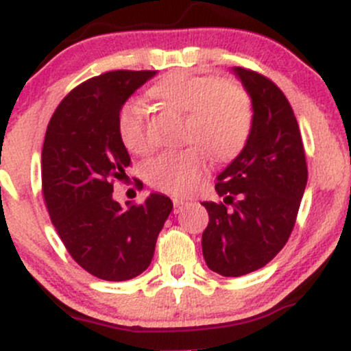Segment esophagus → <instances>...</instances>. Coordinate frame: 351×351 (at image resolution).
<instances>
[{
  "label": "esophagus",
  "instance_id": "34e87169",
  "mask_svg": "<svg viewBox=\"0 0 351 351\" xmlns=\"http://www.w3.org/2000/svg\"><path fill=\"white\" fill-rule=\"evenodd\" d=\"M173 206H175V213H180L183 211L184 206H186V201L180 198H173Z\"/></svg>",
  "mask_w": 351,
  "mask_h": 351
}]
</instances>
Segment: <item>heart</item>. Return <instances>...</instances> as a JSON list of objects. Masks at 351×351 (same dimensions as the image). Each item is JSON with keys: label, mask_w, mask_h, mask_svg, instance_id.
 <instances>
[{"label": "heart", "mask_w": 351, "mask_h": 351, "mask_svg": "<svg viewBox=\"0 0 351 351\" xmlns=\"http://www.w3.org/2000/svg\"><path fill=\"white\" fill-rule=\"evenodd\" d=\"M162 107L184 114L183 142L188 147L163 152L145 167V178L156 189L186 195L199 184L206 171V155L228 163L243 153L252 135L254 100L234 80L217 75L173 72L148 88ZM117 134L130 153L145 155L152 142L140 104L128 100L117 115Z\"/></svg>", "instance_id": "1"}]
</instances>
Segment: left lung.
<instances>
[{"label": "left lung", "instance_id": "1", "mask_svg": "<svg viewBox=\"0 0 351 351\" xmlns=\"http://www.w3.org/2000/svg\"><path fill=\"white\" fill-rule=\"evenodd\" d=\"M234 72L254 100L252 135L239 156L217 176V195L204 201L203 232L208 267L239 277L271 263L291 237L307 184V162L299 123L284 92L259 72Z\"/></svg>", "mask_w": 351, "mask_h": 351}]
</instances>
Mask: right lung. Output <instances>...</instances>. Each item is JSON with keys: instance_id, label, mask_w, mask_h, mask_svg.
<instances>
[{"instance_id": "obj_1", "label": "right lung", "mask_w": 351, "mask_h": 351, "mask_svg": "<svg viewBox=\"0 0 351 351\" xmlns=\"http://www.w3.org/2000/svg\"><path fill=\"white\" fill-rule=\"evenodd\" d=\"M155 71H112L79 84L52 114L43 145V196L56 231L80 267L102 280H128L148 267L170 216L168 196L120 206L130 155L117 134L125 100ZM135 186L143 188L140 180Z\"/></svg>"}]
</instances>
